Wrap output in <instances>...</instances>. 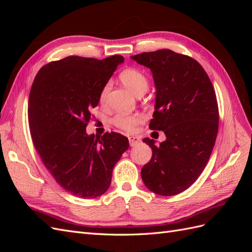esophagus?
I'll return each mask as SVG.
<instances>
[{"instance_id": "obj_1", "label": "esophagus", "mask_w": 252, "mask_h": 252, "mask_svg": "<svg viewBox=\"0 0 252 252\" xmlns=\"http://www.w3.org/2000/svg\"><path fill=\"white\" fill-rule=\"evenodd\" d=\"M128 140H129V144H130L131 147L136 146V145H138L141 142L140 138H138V136H135V135H130L128 138Z\"/></svg>"}]
</instances>
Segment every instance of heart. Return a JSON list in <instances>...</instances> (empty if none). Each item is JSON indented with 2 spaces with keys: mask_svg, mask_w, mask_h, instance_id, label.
Wrapping results in <instances>:
<instances>
[{
  "mask_svg": "<svg viewBox=\"0 0 252 252\" xmlns=\"http://www.w3.org/2000/svg\"><path fill=\"white\" fill-rule=\"evenodd\" d=\"M120 80L124 85L130 89L133 94L139 95L140 94H144L148 88V80L142 71L135 68H129L122 71L120 74ZM109 91V84L102 88L100 93V102L103 103L106 100V96ZM144 122V117L140 113H118L113 118L112 123L117 127L123 129L128 132H133Z\"/></svg>",
  "mask_w": 252,
  "mask_h": 252,
  "instance_id": "1",
  "label": "heart"
}]
</instances>
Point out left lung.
Instances as JSON below:
<instances>
[{
  "label": "left lung",
  "mask_w": 252,
  "mask_h": 252,
  "mask_svg": "<svg viewBox=\"0 0 252 252\" xmlns=\"http://www.w3.org/2000/svg\"><path fill=\"white\" fill-rule=\"evenodd\" d=\"M148 67L156 85V106L149 128L162 130L166 140L156 145L145 138L152 157L141 177L150 191L175 195L200 177L215 146L219 108L209 77L199 62L170 49L131 57Z\"/></svg>",
  "instance_id": "obj_1"
}]
</instances>
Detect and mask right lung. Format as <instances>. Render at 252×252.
Listing matches in <instances>:
<instances>
[{
    "mask_svg": "<svg viewBox=\"0 0 252 252\" xmlns=\"http://www.w3.org/2000/svg\"><path fill=\"white\" fill-rule=\"evenodd\" d=\"M123 62L119 55L67 57L43 66L32 83L28 120L34 147L58 184L78 197L94 199L107 191L113 167L129 147L117 132L102 138L86 133L90 110Z\"/></svg>",
    "mask_w": 252,
    "mask_h": 252,
    "instance_id": "obj_1",
    "label": "right lung"
}]
</instances>
